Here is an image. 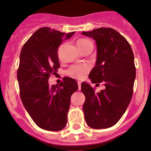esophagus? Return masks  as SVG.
I'll return each instance as SVG.
<instances>
[{"mask_svg":"<svg viewBox=\"0 0 151 151\" xmlns=\"http://www.w3.org/2000/svg\"><path fill=\"white\" fill-rule=\"evenodd\" d=\"M77 84H78V89L81 90V82H77Z\"/></svg>","mask_w":151,"mask_h":151,"instance_id":"obj_1","label":"esophagus"}]
</instances>
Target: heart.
I'll return each instance as SVG.
<instances>
[{
  "instance_id": "heart-1",
  "label": "heart",
  "mask_w": 151,
  "mask_h": 151,
  "mask_svg": "<svg viewBox=\"0 0 151 151\" xmlns=\"http://www.w3.org/2000/svg\"><path fill=\"white\" fill-rule=\"evenodd\" d=\"M91 42L87 39H81L77 41V43H85ZM92 43V42H91ZM89 67L87 65H74L69 68L67 70V74L70 77L76 79H81L85 73L89 70Z\"/></svg>"
}]
</instances>
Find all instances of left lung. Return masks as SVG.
Wrapping results in <instances>:
<instances>
[{
  "label": "left lung",
  "instance_id": "1",
  "mask_svg": "<svg viewBox=\"0 0 151 151\" xmlns=\"http://www.w3.org/2000/svg\"><path fill=\"white\" fill-rule=\"evenodd\" d=\"M81 34L94 39L97 47L96 65L89 79L92 83L102 82L105 86L96 92L90 84L82 83L85 120L92 129L109 128L119 121L131 101L136 76L134 54L126 38L113 28H99Z\"/></svg>",
  "mask_w": 151,
  "mask_h": 151
}]
</instances>
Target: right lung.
<instances>
[{
  "mask_svg": "<svg viewBox=\"0 0 151 151\" xmlns=\"http://www.w3.org/2000/svg\"><path fill=\"white\" fill-rule=\"evenodd\" d=\"M75 32L63 33L50 28L37 30L21 50L17 80L22 104L35 124L48 131H60L68 121L70 96L78 89L75 80L65 77L50 86V74L60 67L58 48Z\"/></svg>",
  "mask_w": 151,
  "mask_h": 151,
  "instance_id": "1",
  "label": "right lung"
}]
</instances>
